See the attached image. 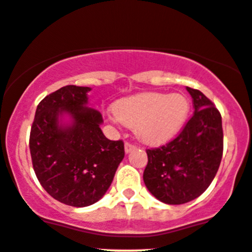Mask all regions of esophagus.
Instances as JSON below:
<instances>
[{
	"mask_svg": "<svg viewBox=\"0 0 252 252\" xmlns=\"http://www.w3.org/2000/svg\"><path fill=\"white\" fill-rule=\"evenodd\" d=\"M135 148H137V147H135L134 144H131V143H129V142H126V146H124V149H126V153H129V152H131V151H134Z\"/></svg>",
	"mask_w": 252,
	"mask_h": 252,
	"instance_id": "34e87169",
	"label": "esophagus"
}]
</instances>
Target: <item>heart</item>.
Listing matches in <instances>:
<instances>
[{
    "instance_id": "1",
    "label": "heart",
    "mask_w": 252,
    "mask_h": 252,
    "mask_svg": "<svg viewBox=\"0 0 252 252\" xmlns=\"http://www.w3.org/2000/svg\"><path fill=\"white\" fill-rule=\"evenodd\" d=\"M188 113L189 100L186 95L140 93L118 101L109 118L114 123L134 128L143 142L159 144L182 129Z\"/></svg>"
}]
</instances>
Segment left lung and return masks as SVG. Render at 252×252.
<instances>
[{
    "instance_id": "left-lung-1",
    "label": "left lung",
    "mask_w": 252,
    "mask_h": 252,
    "mask_svg": "<svg viewBox=\"0 0 252 252\" xmlns=\"http://www.w3.org/2000/svg\"><path fill=\"white\" fill-rule=\"evenodd\" d=\"M194 113L173 140L147 149L143 181L160 202L182 205L197 198L214 181L223 152L221 114L197 89L187 88Z\"/></svg>"
}]
</instances>
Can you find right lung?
Segmentation results:
<instances>
[{"label":"right lung","instance_id":"obj_1","mask_svg":"<svg viewBox=\"0 0 252 252\" xmlns=\"http://www.w3.org/2000/svg\"><path fill=\"white\" fill-rule=\"evenodd\" d=\"M88 87L66 85L45 96L30 133L33 171L45 191L59 202L87 207L108 191L124 158L123 140L103 134V117L87 106ZM63 114L72 123L60 124Z\"/></svg>","mask_w":252,"mask_h":252}]
</instances>
